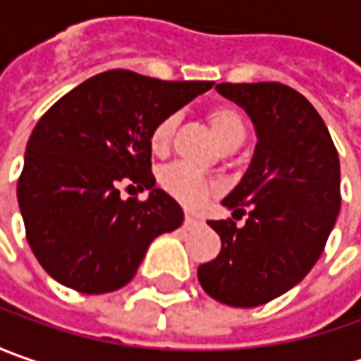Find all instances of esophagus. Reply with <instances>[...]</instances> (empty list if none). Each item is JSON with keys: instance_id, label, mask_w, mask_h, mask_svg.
<instances>
[{"instance_id": "esophagus-1", "label": "esophagus", "mask_w": 361, "mask_h": 361, "mask_svg": "<svg viewBox=\"0 0 361 361\" xmlns=\"http://www.w3.org/2000/svg\"><path fill=\"white\" fill-rule=\"evenodd\" d=\"M197 227H201V221L199 219H195V216L190 215L185 216V229H197Z\"/></svg>"}]
</instances>
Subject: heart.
<instances>
[{"instance_id":"b5f03b06","label":"heart","mask_w":361,"mask_h":361,"mask_svg":"<svg viewBox=\"0 0 361 361\" xmlns=\"http://www.w3.org/2000/svg\"><path fill=\"white\" fill-rule=\"evenodd\" d=\"M176 120H178L176 114H171V116L160 120L159 124L154 126V130L150 132L152 152L162 154V152L169 150V146L173 142ZM209 122H211V128L215 132L216 140L221 142V146L231 145V142H243L245 136H247L245 120L239 114V110H235L231 106H219L215 110H211ZM160 185L171 197H174L176 201H180L187 207L202 204L204 199L216 188L213 180H209L195 166L185 164V162H176V164L166 166L160 173Z\"/></svg>"}]
</instances>
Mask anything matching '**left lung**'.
Wrapping results in <instances>:
<instances>
[{
    "instance_id": "obj_1",
    "label": "left lung",
    "mask_w": 361,
    "mask_h": 361,
    "mask_svg": "<svg viewBox=\"0 0 361 361\" xmlns=\"http://www.w3.org/2000/svg\"><path fill=\"white\" fill-rule=\"evenodd\" d=\"M255 126L257 145L239 185L223 199L249 216L209 221L221 253L199 267L202 289L231 307L283 295L312 271L340 213V159L326 122L305 96L279 82L216 84Z\"/></svg>"
}]
</instances>
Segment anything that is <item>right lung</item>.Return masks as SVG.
I'll return each mask as SVG.
<instances>
[{
  "instance_id": "add662e5",
  "label": "right lung",
  "mask_w": 361,
  "mask_h": 361,
  "mask_svg": "<svg viewBox=\"0 0 361 361\" xmlns=\"http://www.w3.org/2000/svg\"><path fill=\"white\" fill-rule=\"evenodd\" d=\"M213 82H164L110 70L62 96L35 124L18 183L27 243L58 283L80 293L116 291L136 275L148 245L185 221L157 188L150 132ZM132 180L146 202L119 197Z\"/></svg>"
}]
</instances>
